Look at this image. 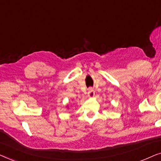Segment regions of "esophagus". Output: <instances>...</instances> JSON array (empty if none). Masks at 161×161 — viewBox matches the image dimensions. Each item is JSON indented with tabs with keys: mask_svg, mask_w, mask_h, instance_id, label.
<instances>
[{
	"mask_svg": "<svg viewBox=\"0 0 161 161\" xmlns=\"http://www.w3.org/2000/svg\"><path fill=\"white\" fill-rule=\"evenodd\" d=\"M87 95H88V97L90 98H93L94 95H95V91H94V90L93 88H89L88 90V93H87Z\"/></svg>",
	"mask_w": 161,
	"mask_h": 161,
	"instance_id": "esophagus-1",
	"label": "esophagus"
}]
</instances>
